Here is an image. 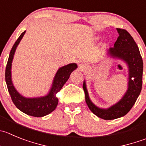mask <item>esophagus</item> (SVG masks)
Segmentation results:
<instances>
[{"mask_svg": "<svg viewBox=\"0 0 146 146\" xmlns=\"http://www.w3.org/2000/svg\"><path fill=\"white\" fill-rule=\"evenodd\" d=\"M79 66H80V68H84L86 67V64L84 63V62H80Z\"/></svg>", "mask_w": 146, "mask_h": 146, "instance_id": "esophagus-1", "label": "esophagus"}]
</instances>
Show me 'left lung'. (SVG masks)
Listing matches in <instances>:
<instances>
[{
  "label": "left lung",
  "instance_id": "8db88e82",
  "mask_svg": "<svg viewBox=\"0 0 146 146\" xmlns=\"http://www.w3.org/2000/svg\"><path fill=\"white\" fill-rule=\"evenodd\" d=\"M119 36L114 44L107 50V56L119 60L128 68L127 89L116 104L107 109L95 105L90 99L86 81L83 88L85 92L86 102L88 108L95 115L104 119H114L122 117L128 113L135 103L142 88L143 63L138 47L131 35L126 30L117 29Z\"/></svg>",
  "mask_w": 146,
  "mask_h": 146
}]
</instances>
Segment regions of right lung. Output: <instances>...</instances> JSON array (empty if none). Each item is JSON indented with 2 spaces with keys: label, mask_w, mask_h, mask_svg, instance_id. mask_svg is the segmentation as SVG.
<instances>
[{
  "label": "right lung",
  "mask_w": 146,
  "mask_h": 146,
  "mask_svg": "<svg viewBox=\"0 0 146 146\" xmlns=\"http://www.w3.org/2000/svg\"><path fill=\"white\" fill-rule=\"evenodd\" d=\"M25 33L26 31H24L20 35L11 50L5 68V82L15 106L20 111L28 115L41 117L47 115L55 110L58 104L56 94L60 91L64 84L68 80L72 72L77 68L78 65L76 63H70L60 68L54 76L50 91L45 96L33 98L22 96L13 86L11 78V67L15 52Z\"/></svg>",
  "instance_id": "add662e5"
}]
</instances>
